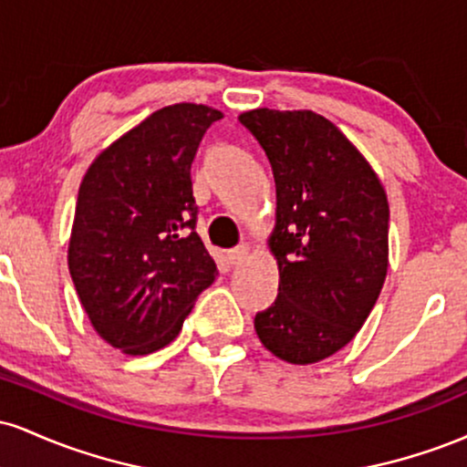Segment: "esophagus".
I'll list each match as a JSON object with an SVG mask.
<instances>
[{
  "label": "esophagus",
  "instance_id": "34e87169",
  "mask_svg": "<svg viewBox=\"0 0 467 467\" xmlns=\"http://www.w3.org/2000/svg\"><path fill=\"white\" fill-rule=\"evenodd\" d=\"M248 254H250V245H245V244H241V245H237V248L228 250V261H230V265L244 264V261L248 259Z\"/></svg>",
  "mask_w": 467,
  "mask_h": 467
}]
</instances>
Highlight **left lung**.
<instances>
[{
	"label": "left lung",
	"instance_id": "obj_1",
	"mask_svg": "<svg viewBox=\"0 0 467 467\" xmlns=\"http://www.w3.org/2000/svg\"><path fill=\"white\" fill-rule=\"evenodd\" d=\"M270 160L278 296L254 316L265 349L292 364L340 351L371 314L389 267V202L371 164L314 111L239 116Z\"/></svg>",
	"mask_w": 467,
	"mask_h": 467
}]
</instances>
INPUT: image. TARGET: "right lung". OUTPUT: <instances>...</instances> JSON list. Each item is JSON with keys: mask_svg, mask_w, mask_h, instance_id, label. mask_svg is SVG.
<instances>
[{"mask_svg": "<svg viewBox=\"0 0 467 467\" xmlns=\"http://www.w3.org/2000/svg\"><path fill=\"white\" fill-rule=\"evenodd\" d=\"M222 111L162 107L105 149L78 189L67 265L103 340L147 356L175 340L217 265L195 233L191 164Z\"/></svg>", "mask_w": 467, "mask_h": 467, "instance_id": "right-lung-1", "label": "right lung"}]
</instances>
